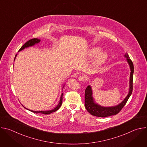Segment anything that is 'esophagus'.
<instances>
[{
	"mask_svg": "<svg viewBox=\"0 0 147 147\" xmlns=\"http://www.w3.org/2000/svg\"><path fill=\"white\" fill-rule=\"evenodd\" d=\"M86 80V77L84 76H80L78 77V80L80 81H84Z\"/></svg>",
	"mask_w": 147,
	"mask_h": 147,
	"instance_id": "1",
	"label": "esophagus"
}]
</instances>
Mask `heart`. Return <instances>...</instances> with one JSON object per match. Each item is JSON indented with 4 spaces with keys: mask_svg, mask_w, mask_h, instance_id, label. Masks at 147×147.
Wrapping results in <instances>:
<instances>
[{
    "mask_svg": "<svg viewBox=\"0 0 147 147\" xmlns=\"http://www.w3.org/2000/svg\"><path fill=\"white\" fill-rule=\"evenodd\" d=\"M101 51L102 48L99 47H92L88 51L87 55L90 59H92L97 56L94 61V65L95 66L103 65L109 57V54L107 52L102 51L100 52Z\"/></svg>",
    "mask_w": 147,
    "mask_h": 147,
    "instance_id": "heart-1",
    "label": "heart"
}]
</instances>
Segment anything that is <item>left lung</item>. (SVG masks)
I'll use <instances>...</instances> for the list:
<instances>
[{
	"label": "left lung",
	"instance_id": "8db88e82",
	"mask_svg": "<svg viewBox=\"0 0 147 147\" xmlns=\"http://www.w3.org/2000/svg\"><path fill=\"white\" fill-rule=\"evenodd\" d=\"M126 58V60L130 66V81H129V90L127 95L126 96L121 103L114 107H102L95 102L94 99L92 96V90L91 86H88L86 89L85 91V107L87 111L92 115L106 117L110 116H113L117 114L124 106L126 103L129 98L131 96L133 91V77L134 73V66L132 61L130 59L129 55L126 53L124 56Z\"/></svg>",
	"mask_w": 147,
	"mask_h": 147
}]
</instances>
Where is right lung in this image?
Masks as SVG:
<instances>
[{
	"label": "right lung",
	"instance_id": "add662e5",
	"mask_svg": "<svg viewBox=\"0 0 147 147\" xmlns=\"http://www.w3.org/2000/svg\"><path fill=\"white\" fill-rule=\"evenodd\" d=\"M40 42V40L39 39H38V38H34V39H30V40H29L28 41H27L26 43H25V44H24V45H23V47L19 49L18 52L22 51V50L24 49L25 48H28V47H31L35 45V44H37L39 43ZM17 55V54H16V56H15L14 61V60H15V59H16ZM64 86H63V88L64 87ZM63 93H62L61 95V96H60V100H59V102L58 105H57V107H55V108L51 109V110H49V111H35L30 110V109H27V108H25V107H24V108H25L26 109H27V110H28V111H31V112H32L35 113H42V114H44V115H49V114H51V113H53V112H56V111H57V110L60 108V107H61V103H62V101H63Z\"/></svg>",
	"mask_w": 147,
	"mask_h": 147
}]
</instances>
